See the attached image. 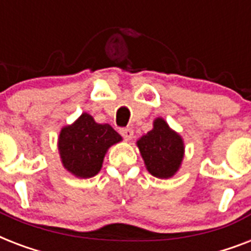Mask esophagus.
<instances>
[{
  "label": "esophagus",
  "mask_w": 251,
  "mask_h": 251,
  "mask_svg": "<svg viewBox=\"0 0 251 251\" xmlns=\"http://www.w3.org/2000/svg\"><path fill=\"white\" fill-rule=\"evenodd\" d=\"M120 133L124 138H125V141H130L134 135V131L133 129H130V127H124V129L120 130Z\"/></svg>",
  "instance_id": "1"
}]
</instances>
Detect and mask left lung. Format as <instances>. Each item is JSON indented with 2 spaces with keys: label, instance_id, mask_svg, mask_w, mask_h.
<instances>
[{
  "label": "left lung",
  "instance_id": "8db88e82",
  "mask_svg": "<svg viewBox=\"0 0 251 251\" xmlns=\"http://www.w3.org/2000/svg\"><path fill=\"white\" fill-rule=\"evenodd\" d=\"M153 127L142 135L137 146L146 169L156 178H171L181 168L185 155V143L177 131L171 129L164 118L153 120Z\"/></svg>",
  "mask_w": 251,
  "mask_h": 251
}]
</instances>
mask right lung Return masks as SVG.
Instances as JSON below:
<instances>
[{"label":"right lung","mask_w":251,"mask_h":251,"mask_svg":"<svg viewBox=\"0 0 251 251\" xmlns=\"http://www.w3.org/2000/svg\"><path fill=\"white\" fill-rule=\"evenodd\" d=\"M122 137L109 124H98L88 113H82L72 125L64 126L58 135L61 163L78 178H91L100 172L108 150Z\"/></svg>","instance_id":"1"}]
</instances>
